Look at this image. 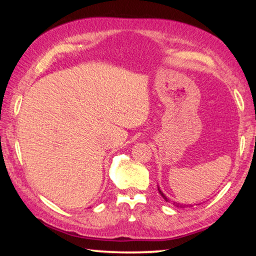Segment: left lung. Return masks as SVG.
<instances>
[{
    "label": "left lung",
    "instance_id": "obj_1",
    "mask_svg": "<svg viewBox=\"0 0 256 256\" xmlns=\"http://www.w3.org/2000/svg\"><path fill=\"white\" fill-rule=\"evenodd\" d=\"M158 190H159V193H160V196H162V198H164V200L166 201V202H170V198H168L166 196H164V194L162 192V190H160L159 188H158ZM172 204L174 206H176L177 208H184V204H180V203H177V202H174L172 203Z\"/></svg>",
    "mask_w": 256,
    "mask_h": 256
}]
</instances>
